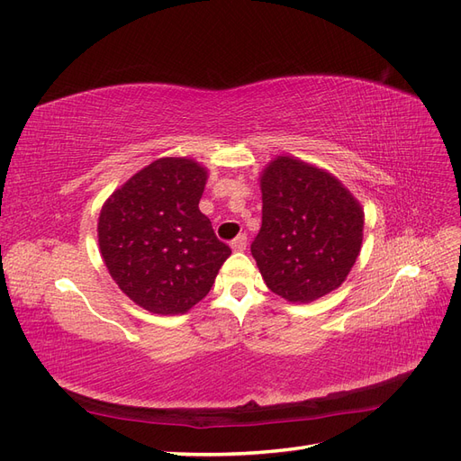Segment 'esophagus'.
I'll list each match as a JSON object with an SVG mask.
<instances>
[{
	"instance_id": "34e87169",
	"label": "esophagus",
	"mask_w": 461,
	"mask_h": 461,
	"mask_svg": "<svg viewBox=\"0 0 461 461\" xmlns=\"http://www.w3.org/2000/svg\"><path fill=\"white\" fill-rule=\"evenodd\" d=\"M230 248L234 249V252H244V249L248 248V236L246 234L236 236V239L230 242Z\"/></svg>"
}]
</instances>
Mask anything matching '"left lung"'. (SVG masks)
<instances>
[{
    "mask_svg": "<svg viewBox=\"0 0 461 461\" xmlns=\"http://www.w3.org/2000/svg\"><path fill=\"white\" fill-rule=\"evenodd\" d=\"M263 217L252 256L265 285L308 303L337 290L364 240V209L339 178L278 156L261 175Z\"/></svg>",
    "mask_w": 461,
    "mask_h": 461,
    "instance_id": "left-lung-1",
    "label": "left lung"
}]
</instances>
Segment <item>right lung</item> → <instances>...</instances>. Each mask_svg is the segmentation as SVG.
<instances>
[{"mask_svg": "<svg viewBox=\"0 0 461 461\" xmlns=\"http://www.w3.org/2000/svg\"><path fill=\"white\" fill-rule=\"evenodd\" d=\"M205 180V167L194 159L161 158L102 207L97 242L105 267L151 313H186L207 296L230 256L198 207Z\"/></svg>", "mask_w": 461, "mask_h": 461, "instance_id": "right-lung-1", "label": "right lung"}]
</instances>
